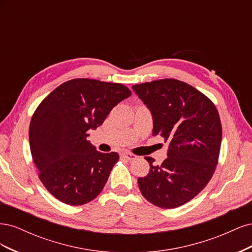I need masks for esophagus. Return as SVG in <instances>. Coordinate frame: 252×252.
<instances>
[{
    "label": "esophagus",
    "instance_id": "1",
    "mask_svg": "<svg viewBox=\"0 0 252 252\" xmlns=\"http://www.w3.org/2000/svg\"><path fill=\"white\" fill-rule=\"evenodd\" d=\"M121 158H123L125 159H128V161H132V159L136 158V156H134L132 154H129V152H122Z\"/></svg>",
    "mask_w": 252,
    "mask_h": 252
}]
</instances>
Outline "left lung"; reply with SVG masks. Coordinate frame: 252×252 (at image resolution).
I'll return each instance as SVG.
<instances>
[{
    "instance_id": "1",
    "label": "left lung",
    "mask_w": 252,
    "mask_h": 252,
    "mask_svg": "<svg viewBox=\"0 0 252 252\" xmlns=\"http://www.w3.org/2000/svg\"><path fill=\"white\" fill-rule=\"evenodd\" d=\"M132 89L151 113L152 135L169 142L168 158L161 165L145 158L150 169L139 178V188L158 207H179L200 193L215 172L222 142L219 112L207 96L179 80H158Z\"/></svg>"
}]
</instances>
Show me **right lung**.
I'll use <instances>...</instances> for the list:
<instances>
[{
  "label": "right lung",
  "instance_id": "right-lung-1",
  "mask_svg": "<svg viewBox=\"0 0 252 252\" xmlns=\"http://www.w3.org/2000/svg\"><path fill=\"white\" fill-rule=\"evenodd\" d=\"M130 95L122 84L74 79L37 106L29 126L30 151L41 182L58 200L78 206L100 194L119 155L97 151L88 130Z\"/></svg>",
  "mask_w": 252,
  "mask_h": 252
}]
</instances>
